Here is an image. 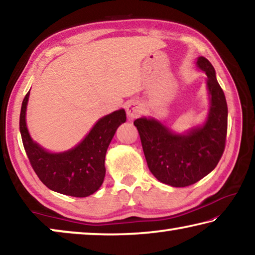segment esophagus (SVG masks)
Instances as JSON below:
<instances>
[{
  "label": "esophagus",
  "instance_id": "34e87169",
  "mask_svg": "<svg viewBox=\"0 0 255 255\" xmlns=\"http://www.w3.org/2000/svg\"><path fill=\"white\" fill-rule=\"evenodd\" d=\"M126 114L129 119L137 118L141 114V106L139 102L130 101L126 105Z\"/></svg>",
  "mask_w": 255,
  "mask_h": 255
}]
</instances>
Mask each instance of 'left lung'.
<instances>
[{"label": "left lung", "instance_id": "obj_1", "mask_svg": "<svg viewBox=\"0 0 255 255\" xmlns=\"http://www.w3.org/2000/svg\"><path fill=\"white\" fill-rule=\"evenodd\" d=\"M197 65L206 73L210 94V110L204 126L187 135H176L155 119L133 122L149 171L158 181L176 188L188 187L209 174L225 150L228 112L225 94L209 60L199 57Z\"/></svg>", "mask_w": 255, "mask_h": 255}]
</instances>
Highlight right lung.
I'll return each mask as SVG.
<instances>
[{"mask_svg":"<svg viewBox=\"0 0 255 255\" xmlns=\"http://www.w3.org/2000/svg\"><path fill=\"white\" fill-rule=\"evenodd\" d=\"M29 93L25 94L21 107L20 132L33 171L53 191L77 198L92 195L103 183L107 149L117 128L126 122V112L120 109L101 118L76 147L53 154L33 143L28 132L25 109Z\"/></svg>","mask_w":255,"mask_h":255,"instance_id":"add662e5","label":"right lung"}]
</instances>
